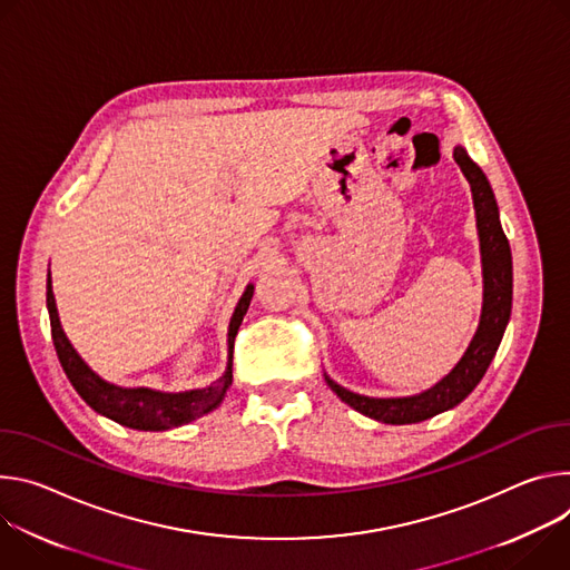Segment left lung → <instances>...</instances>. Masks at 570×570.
Instances as JSON below:
<instances>
[{
  "label": "left lung",
  "instance_id": "8db88e82",
  "mask_svg": "<svg viewBox=\"0 0 570 570\" xmlns=\"http://www.w3.org/2000/svg\"><path fill=\"white\" fill-rule=\"evenodd\" d=\"M453 156L460 169L464 171L466 180L471 183L478 233H480V250H482V276H484L482 317H480L478 333L471 340L464 357L458 362V366L444 377V381H439L434 387H430L423 394L407 396V399L360 396L340 387L326 375L328 387L344 403H348L353 410H357L368 419L392 423V425L419 423L462 403L487 373L512 314V250H510L508 235L502 233V226H500L491 185L482 174V169L469 158V154L462 147H458Z\"/></svg>",
  "mask_w": 570,
  "mask_h": 570
}]
</instances>
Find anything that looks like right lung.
I'll use <instances>...</instances> for the list:
<instances>
[{"mask_svg":"<svg viewBox=\"0 0 570 570\" xmlns=\"http://www.w3.org/2000/svg\"><path fill=\"white\" fill-rule=\"evenodd\" d=\"M250 296H253V285L246 287V292L242 294V298L233 312L230 328H228V366L219 381L206 390H193V392H183V394H163V392H154V390H145V387L121 390V387H115V385L101 381V377L72 348L66 333H62L60 322H58V312H56L53 292H51V276H47V309H49V324H51V340H53V348H56L62 371H66L72 387L79 392V396L92 410H97L99 414H104L126 428H136V430L176 428V425L195 421L197 416L215 410L224 401V396L233 383L235 335H237L239 324L248 309Z\"/></svg>","mask_w":570,"mask_h":570,"instance_id":"obj_1","label":"right lung"}]
</instances>
